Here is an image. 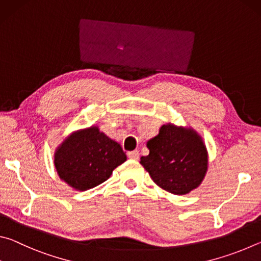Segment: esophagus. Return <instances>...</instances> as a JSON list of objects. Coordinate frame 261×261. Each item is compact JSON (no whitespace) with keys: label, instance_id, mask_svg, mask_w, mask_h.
Masks as SVG:
<instances>
[{"label":"esophagus","instance_id":"obj_1","mask_svg":"<svg viewBox=\"0 0 261 261\" xmlns=\"http://www.w3.org/2000/svg\"><path fill=\"white\" fill-rule=\"evenodd\" d=\"M127 158L132 159V160H138L139 159V152L138 151H132L127 153Z\"/></svg>","mask_w":261,"mask_h":261}]
</instances>
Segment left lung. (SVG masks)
Wrapping results in <instances>:
<instances>
[{
	"label": "left lung",
	"instance_id": "obj_1",
	"mask_svg": "<svg viewBox=\"0 0 261 261\" xmlns=\"http://www.w3.org/2000/svg\"><path fill=\"white\" fill-rule=\"evenodd\" d=\"M146 146L149 154L140 158V165L158 187L183 196L204 180L208 153L201 136L192 127L167 123Z\"/></svg>",
	"mask_w": 261,
	"mask_h": 261
}]
</instances>
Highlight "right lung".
I'll list each match as a JSON object with an SVG mask.
<instances>
[{
  "mask_svg": "<svg viewBox=\"0 0 261 261\" xmlns=\"http://www.w3.org/2000/svg\"><path fill=\"white\" fill-rule=\"evenodd\" d=\"M125 161L121 145L95 125L73 131L54 153L57 175L77 191H86L103 183L115 168Z\"/></svg>",
  "mask_w": 261,
  "mask_h": 261,
  "instance_id": "add662e5",
  "label": "right lung"
}]
</instances>
